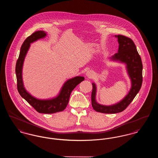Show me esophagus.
Instances as JSON below:
<instances>
[{
  "label": "esophagus",
  "instance_id": "obj_1",
  "mask_svg": "<svg viewBox=\"0 0 158 158\" xmlns=\"http://www.w3.org/2000/svg\"><path fill=\"white\" fill-rule=\"evenodd\" d=\"M93 75H94V73H93V72L92 70H88L86 73V76L88 78H91L93 76Z\"/></svg>",
  "mask_w": 158,
  "mask_h": 158
}]
</instances>
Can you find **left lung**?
<instances>
[{
    "label": "left lung",
    "mask_w": 158,
    "mask_h": 158,
    "mask_svg": "<svg viewBox=\"0 0 158 158\" xmlns=\"http://www.w3.org/2000/svg\"><path fill=\"white\" fill-rule=\"evenodd\" d=\"M115 37L118 39V53H115L110 59L126 64L128 75L131 80V86L126 97L120 102L113 105H104L99 104L97 102V86L95 83H92V105L94 110L99 113L115 114L124 111L140 89L143 81V64L134 42L130 38L122 35H115Z\"/></svg>",
    "instance_id": "obj_1"
}]
</instances>
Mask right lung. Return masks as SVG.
I'll return each mask as SVG.
<instances>
[{
	"instance_id": "1",
	"label": "right lung",
	"mask_w": 158,
	"mask_h": 158,
	"mask_svg": "<svg viewBox=\"0 0 158 158\" xmlns=\"http://www.w3.org/2000/svg\"><path fill=\"white\" fill-rule=\"evenodd\" d=\"M47 33L44 31H38L27 38L21 46L18 59L16 61L15 72L17 79V88L20 95L25 99L37 112L44 114H53L63 111L67 106L70 95L72 90L85 78L83 76H76L68 79L63 84L58 95L54 98L48 99H40L32 96L25 89L23 80V61L30 44L44 38Z\"/></svg>"
}]
</instances>
